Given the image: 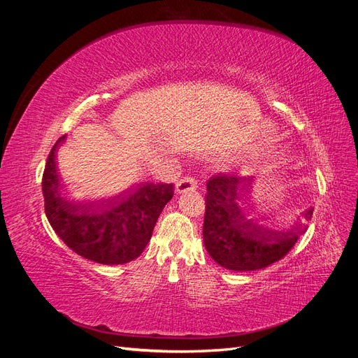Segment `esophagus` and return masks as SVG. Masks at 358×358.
Returning a JSON list of instances; mask_svg holds the SVG:
<instances>
[{
	"mask_svg": "<svg viewBox=\"0 0 358 358\" xmlns=\"http://www.w3.org/2000/svg\"><path fill=\"white\" fill-rule=\"evenodd\" d=\"M197 188V180L188 176V178H182L178 183H176V192L178 194H183L188 191H194Z\"/></svg>",
	"mask_w": 358,
	"mask_h": 358,
	"instance_id": "obj_1",
	"label": "esophagus"
}]
</instances>
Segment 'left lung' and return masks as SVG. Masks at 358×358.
I'll use <instances>...</instances> for the list:
<instances>
[{
    "instance_id": "obj_1",
    "label": "left lung",
    "mask_w": 358,
    "mask_h": 358,
    "mask_svg": "<svg viewBox=\"0 0 358 358\" xmlns=\"http://www.w3.org/2000/svg\"><path fill=\"white\" fill-rule=\"evenodd\" d=\"M241 191L242 180L231 173H220L208 180L203 242L220 266L236 272H251L284 258L299 237L306 233L308 225L276 230L254 222L243 213ZM312 213L313 208H309L303 216L310 221Z\"/></svg>"
}]
</instances>
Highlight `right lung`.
<instances>
[{
	"label": "right lung",
	"mask_w": 358,
	"mask_h": 358,
	"mask_svg": "<svg viewBox=\"0 0 358 358\" xmlns=\"http://www.w3.org/2000/svg\"><path fill=\"white\" fill-rule=\"evenodd\" d=\"M58 142L48 157L41 180L52 229L71 251L91 262L110 266L133 262L143 252L159 213L171 200L173 183L143 182L100 203L69 201L61 192L55 159Z\"/></svg>",
	"instance_id": "obj_1"
}]
</instances>
